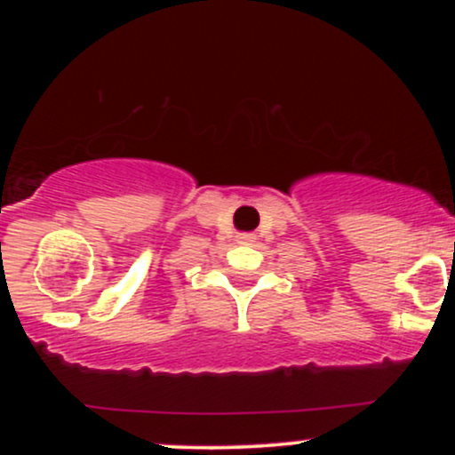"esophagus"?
I'll return each mask as SVG.
<instances>
[{
  "label": "esophagus",
  "instance_id": "esophagus-1",
  "mask_svg": "<svg viewBox=\"0 0 455 455\" xmlns=\"http://www.w3.org/2000/svg\"><path fill=\"white\" fill-rule=\"evenodd\" d=\"M254 235L252 233H239L237 235V243H250V242H254Z\"/></svg>",
  "mask_w": 455,
  "mask_h": 455
}]
</instances>
